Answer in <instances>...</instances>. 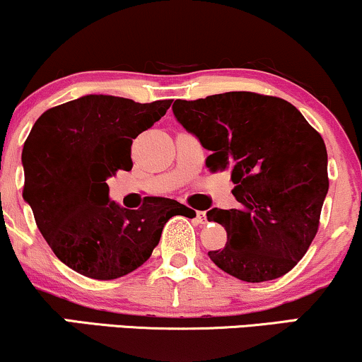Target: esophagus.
<instances>
[{"label":"esophagus","mask_w":362,"mask_h":362,"mask_svg":"<svg viewBox=\"0 0 362 362\" xmlns=\"http://www.w3.org/2000/svg\"><path fill=\"white\" fill-rule=\"evenodd\" d=\"M195 218L199 223H205L207 222V214L202 212V210H199V212H195Z\"/></svg>","instance_id":"1"}]
</instances>
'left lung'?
<instances>
[{
  "label": "left lung",
  "instance_id": "obj_1",
  "mask_svg": "<svg viewBox=\"0 0 362 362\" xmlns=\"http://www.w3.org/2000/svg\"><path fill=\"white\" fill-rule=\"evenodd\" d=\"M173 115L210 150V172L230 168L239 207L212 209L227 244L209 257L245 282L284 276L308 252L329 189L322 136L286 100L228 91L175 100Z\"/></svg>",
  "mask_w": 362,
  "mask_h": 362
}]
</instances>
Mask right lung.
Segmentation results:
<instances>
[{
    "mask_svg": "<svg viewBox=\"0 0 362 362\" xmlns=\"http://www.w3.org/2000/svg\"><path fill=\"white\" fill-rule=\"evenodd\" d=\"M170 105L86 95L47 110L31 128L21 153L23 199L54 255L81 276L112 281L134 272L168 218L195 215L165 197H145L139 210L108 199L107 178L132 170L134 139Z\"/></svg>",
    "mask_w": 362,
    "mask_h": 362,
    "instance_id": "add662e5",
    "label": "right lung"
}]
</instances>
